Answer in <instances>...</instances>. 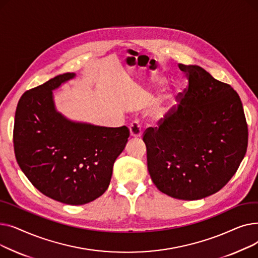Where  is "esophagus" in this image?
I'll return each mask as SVG.
<instances>
[{
  "mask_svg": "<svg viewBox=\"0 0 258 258\" xmlns=\"http://www.w3.org/2000/svg\"><path fill=\"white\" fill-rule=\"evenodd\" d=\"M130 135L132 138H140L141 137V126L138 122H133L130 125Z\"/></svg>",
  "mask_w": 258,
  "mask_h": 258,
  "instance_id": "esophagus-1",
  "label": "esophagus"
}]
</instances>
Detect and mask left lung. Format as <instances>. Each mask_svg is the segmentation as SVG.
Returning a JSON list of instances; mask_svg holds the SVG:
<instances>
[{"label": "left lung", "mask_w": 258, "mask_h": 258, "mask_svg": "<svg viewBox=\"0 0 258 258\" xmlns=\"http://www.w3.org/2000/svg\"><path fill=\"white\" fill-rule=\"evenodd\" d=\"M188 77L180 103L143 141L147 169L161 192L195 201L218 192L247 152L248 126L238 94L199 66L179 64Z\"/></svg>", "instance_id": "left-lung-1"}]
</instances>
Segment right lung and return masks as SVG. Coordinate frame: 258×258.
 Segmentation results:
<instances>
[{
  "mask_svg": "<svg viewBox=\"0 0 258 258\" xmlns=\"http://www.w3.org/2000/svg\"><path fill=\"white\" fill-rule=\"evenodd\" d=\"M74 77L60 74L23 94L13 145L22 171L40 192L63 204L84 205L110 185L130 131L72 121L57 112L53 91Z\"/></svg>",
  "mask_w": 258,
  "mask_h": 258,
  "instance_id": "right-lung-1",
  "label": "right lung"
}]
</instances>
